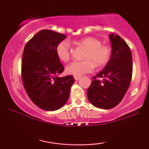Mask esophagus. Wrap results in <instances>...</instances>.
I'll return each mask as SVG.
<instances>
[{"instance_id":"esophagus-1","label":"esophagus","mask_w":149,"mask_h":149,"mask_svg":"<svg viewBox=\"0 0 149 149\" xmlns=\"http://www.w3.org/2000/svg\"><path fill=\"white\" fill-rule=\"evenodd\" d=\"M73 77H74L75 80H79V79H80V76H76H76H73Z\"/></svg>"}]
</instances>
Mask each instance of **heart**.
<instances>
[{
    "mask_svg": "<svg viewBox=\"0 0 149 149\" xmlns=\"http://www.w3.org/2000/svg\"><path fill=\"white\" fill-rule=\"evenodd\" d=\"M77 45L83 46L87 51L84 55L85 60L73 61L68 65L66 71L68 74L80 76L90 73L97 67L104 66L109 62L111 56V46L102 44V40L95 37H86L76 42ZM56 54L61 61L66 62L71 57V48L68 40H62L56 47Z\"/></svg>",
    "mask_w": 149,
    "mask_h": 149,
    "instance_id": "1",
    "label": "heart"
}]
</instances>
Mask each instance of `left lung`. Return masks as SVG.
Instances as JSON below:
<instances>
[{
	"label": "left lung",
	"instance_id": "1",
	"mask_svg": "<svg viewBox=\"0 0 149 149\" xmlns=\"http://www.w3.org/2000/svg\"><path fill=\"white\" fill-rule=\"evenodd\" d=\"M109 38L112 48L110 59L104 69L93 77L87 91L90 103L102 109H112L122 101L132 76V57L129 46L118 35L111 33Z\"/></svg>",
	"mask_w": 149,
	"mask_h": 149
}]
</instances>
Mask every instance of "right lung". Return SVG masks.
<instances>
[{
  "label": "right lung",
  "instance_id": "obj_1",
  "mask_svg": "<svg viewBox=\"0 0 149 149\" xmlns=\"http://www.w3.org/2000/svg\"><path fill=\"white\" fill-rule=\"evenodd\" d=\"M66 38L41 30L26 44L22 61V79L31 100L43 110L60 109L69 100L73 76L58 77L64 67L56 54L57 44Z\"/></svg>",
  "mask_w": 149,
  "mask_h": 149
}]
</instances>
